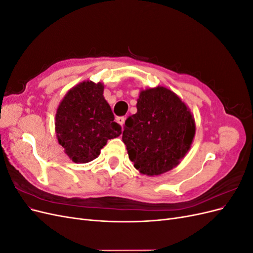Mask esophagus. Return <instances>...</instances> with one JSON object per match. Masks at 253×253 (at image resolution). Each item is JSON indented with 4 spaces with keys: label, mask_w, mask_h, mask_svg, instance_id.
Returning a JSON list of instances; mask_svg holds the SVG:
<instances>
[{
    "label": "esophagus",
    "mask_w": 253,
    "mask_h": 253,
    "mask_svg": "<svg viewBox=\"0 0 253 253\" xmlns=\"http://www.w3.org/2000/svg\"><path fill=\"white\" fill-rule=\"evenodd\" d=\"M117 121H118V124H119L121 126H124V125H125V121H126V117H125V116L118 117V118H117Z\"/></svg>",
    "instance_id": "1"
}]
</instances>
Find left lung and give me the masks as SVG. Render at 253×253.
Returning a JSON list of instances; mask_svg holds the SVG:
<instances>
[{
	"mask_svg": "<svg viewBox=\"0 0 253 253\" xmlns=\"http://www.w3.org/2000/svg\"><path fill=\"white\" fill-rule=\"evenodd\" d=\"M136 106L137 113L127 117L122 134L128 158L142 174L170 171L192 143V115L173 91L159 86L142 90Z\"/></svg>",
	"mask_w": 253,
	"mask_h": 253,
	"instance_id": "1",
	"label": "left lung"
}]
</instances>
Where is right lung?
<instances>
[{"label":"right lung","mask_w":253,"mask_h":253,"mask_svg":"<svg viewBox=\"0 0 253 253\" xmlns=\"http://www.w3.org/2000/svg\"><path fill=\"white\" fill-rule=\"evenodd\" d=\"M114 119L102 84L82 82L68 91L57 110L58 141L73 162H91L106 141L121 134V126Z\"/></svg>","instance_id":"add662e5"}]
</instances>
